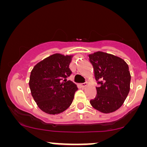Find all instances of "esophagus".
<instances>
[{"mask_svg":"<svg viewBox=\"0 0 147 147\" xmlns=\"http://www.w3.org/2000/svg\"><path fill=\"white\" fill-rule=\"evenodd\" d=\"M81 86H82V87H83V88H84V87L87 86H88V83H87V82H86V83H83V84H81Z\"/></svg>","mask_w":147,"mask_h":147,"instance_id":"34e87169","label":"esophagus"}]
</instances>
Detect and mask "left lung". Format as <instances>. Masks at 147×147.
Returning <instances> with one entry per match:
<instances>
[{
  "instance_id": "left-lung-1",
  "label": "left lung",
  "mask_w": 147,
  "mask_h": 147,
  "mask_svg": "<svg viewBox=\"0 0 147 147\" xmlns=\"http://www.w3.org/2000/svg\"><path fill=\"white\" fill-rule=\"evenodd\" d=\"M95 72L97 95L90 104L103 113H110L119 109L130 90L131 74L129 65L120 57L98 51L88 55Z\"/></svg>"
}]
</instances>
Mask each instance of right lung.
<instances>
[{
	"label": "right lung",
	"mask_w": 147,
	"mask_h": 147,
	"mask_svg": "<svg viewBox=\"0 0 147 147\" xmlns=\"http://www.w3.org/2000/svg\"><path fill=\"white\" fill-rule=\"evenodd\" d=\"M73 55L56 53L38 62L31 71L29 86L37 106L50 115L59 114L71 105L78 88L66 78Z\"/></svg>",
	"instance_id": "1"
}]
</instances>
